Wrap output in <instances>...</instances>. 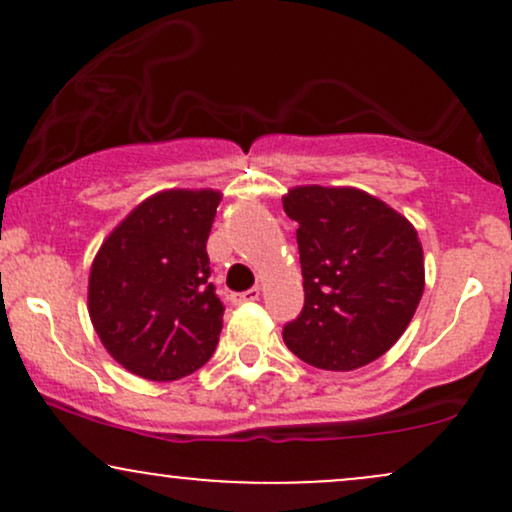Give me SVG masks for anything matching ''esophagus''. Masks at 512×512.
Listing matches in <instances>:
<instances>
[{
	"mask_svg": "<svg viewBox=\"0 0 512 512\" xmlns=\"http://www.w3.org/2000/svg\"><path fill=\"white\" fill-rule=\"evenodd\" d=\"M257 298H260V289H248V291H243V293H233L231 303L233 305L252 303V301H257Z\"/></svg>",
	"mask_w": 512,
	"mask_h": 512,
	"instance_id": "1",
	"label": "esophagus"
}]
</instances>
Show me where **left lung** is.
Returning <instances> with one entry per match:
<instances>
[{
	"label": "left lung",
	"instance_id": "left-lung-1",
	"mask_svg": "<svg viewBox=\"0 0 512 512\" xmlns=\"http://www.w3.org/2000/svg\"><path fill=\"white\" fill-rule=\"evenodd\" d=\"M298 223L305 305L284 342L322 370H354L402 337L424 296L416 228L356 187L298 185L284 195Z\"/></svg>",
	"mask_w": 512,
	"mask_h": 512
}]
</instances>
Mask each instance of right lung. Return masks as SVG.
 <instances>
[{
  "label": "right lung",
  "instance_id": "right-lung-1",
  "mask_svg": "<svg viewBox=\"0 0 512 512\" xmlns=\"http://www.w3.org/2000/svg\"><path fill=\"white\" fill-rule=\"evenodd\" d=\"M219 190H163L103 240L88 274V315L108 354L139 378L168 383L202 368L223 327L207 238Z\"/></svg>",
  "mask_w": 512,
  "mask_h": 512
}]
</instances>
